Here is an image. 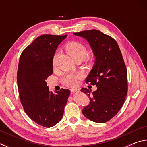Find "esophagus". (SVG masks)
I'll use <instances>...</instances> for the list:
<instances>
[{
    "label": "esophagus",
    "mask_w": 147,
    "mask_h": 147,
    "mask_svg": "<svg viewBox=\"0 0 147 147\" xmlns=\"http://www.w3.org/2000/svg\"><path fill=\"white\" fill-rule=\"evenodd\" d=\"M80 89H76V88H73V89H71V93H74V92H77V91H79Z\"/></svg>",
    "instance_id": "1"
}]
</instances>
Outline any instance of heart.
<instances>
[{
  "label": "heart",
  "instance_id": "b5f03b06",
  "mask_svg": "<svg viewBox=\"0 0 147 147\" xmlns=\"http://www.w3.org/2000/svg\"><path fill=\"white\" fill-rule=\"evenodd\" d=\"M65 51L68 54L74 61L80 59L82 61L86 58L88 53L86 47L82 43L78 41H73L69 42L66 45ZM58 58V54L56 53L53 56V64L55 65L56 59ZM82 75L79 73H69L62 79V83L68 87H74L78 84V81L82 79Z\"/></svg>",
  "mask_w": 147,
  "mask_h": 147
}]
</instances>
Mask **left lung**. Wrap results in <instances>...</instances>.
<instances>
[{
  "label": "left lung",
  "mask_w": 147,
  "mask_h": 147,
  "mask_svg": "<svg viewBox=\"0 0 147 147\" xmlns=\"http://www.w3.org/2000/svg\"><path fill=\"white\" fill-rule=\"evenodd\" d=\"M74 34L87 39L95 56L86 82L96 85L97 89L91 94L89 89H81L90 99L82 113L95 123H106L119 112L128 92L127 70L121 50L115 39L97 30Z\"/></svg>",
  "instance_id": "obj_1"
}]
</instances>
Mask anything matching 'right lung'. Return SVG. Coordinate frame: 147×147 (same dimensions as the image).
Here are the masks:
<instances>
[{
	"mask_svg": "<svg viewBox=\"0 0 147 147\" xmlns=\"http://www.w3.org/2000/svg\"><path fill=\"white\" fill-rule=\"evenodd\" d=\"M67 35L38 37L20 56L17 81L24 110L35 123L46 128L59 123L70 95L69 89L53 94L46 80L53 73V59L58 45Z\"/></svg>",
	"mask_w": 147,
	"mask_h": 147,
	"instance_id": "add662e5",
	"label": "right lung"
}]
</instances>
